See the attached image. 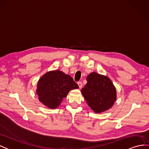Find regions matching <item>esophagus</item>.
<instances>
[{
  "instance_id": "1",
  "label": "esophagus",
  "mask_w": 149,
  "mask_h": 149,
  "mask_svg": "<svg viewBox=\"0 0 149 149\" xmlns=\"http://www.w3.org/2000/svg\"><path fill=\"white\" fill-rule=\"evenodd\" d=\"M78 86H79V88H82L83 84H82V83H81V81H78Z\"/></svg>"
}]
</instances>
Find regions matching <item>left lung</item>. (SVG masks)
Returning a JSON list of instances; mask_svg holds the SVG:
<instances>
[{"mask_svg":"<svg viewBox=\"0 0 149 149\" xmlns=\"http://www.w3.org/2000/svg\"><path fill=\"white\" fill-rule=\"evenodd\" d=\"M86 81L81 92L89 107L96 113L109 109L116 100V90L111 79L93 72Z\"/></svg>","mask_w":149,"mask_h":149,"instance_id":"8db88e82","label":"left lung"}]
</instances>
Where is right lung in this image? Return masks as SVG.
<instances>
[{
	"label": "right lung",
	"instance_id": "right-lung-1",
	"mask_svg": "<svg viewBox=\"0 0 149 149\" xmlns=\"http://www.w3.org/2000/svg\"><path fill=\"white\" fill-rule=\"evenodd\" d=\"M78 88L71 76L56 70L46 72L40 78L36 92L43 105L50 109H56L71 90Z\"/></svg>",
	"mask_w": 149,
	"mask_h": 149
}]
</instances>
